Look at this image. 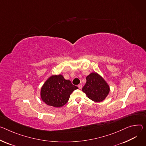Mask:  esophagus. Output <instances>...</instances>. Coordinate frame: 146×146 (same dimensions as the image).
<instances>
[{
	"label": "esophagus",
	"mask_w": 146,
	"mask_h": 146,
	"mask_svg": "<svg viewBox=\"0 0 146 146\" xmlns=\"http://www.w3.org/2000/svg\"><path fill=\"white\" fill-rule=\"evenodd\" d=\"M78 87L79 89H82V84H78Z\"/></svg>",
	"instance_id": "obj_1"
}]
</instances>
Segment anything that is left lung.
Masks as SVG:
<instances>
[{"mask_svg": "<svg viewBox=\"0 0 146 146\" xmlns=\"http://www.w3.org/2000/svg\"><path fill=\"white\" fill-rule=\"evenodd\" d=\"M86 83L82 88L87 97L96 102L104 101L110 88L108 83L97 73H91L86 77Z\"/></svg>", "mask_w": 146, "mask_h": 146, "instance_id": "1", "label": "left lung"}]
</instances>
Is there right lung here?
<instances>
[{
    "mask_svg": "<svg viewBox=\"0 0 146 146\" xmlns=\"http://www.w3.org/2000/svg\"><path fill=\"white\" fill-rule=\"evenodd\" d=\"M78 87L62 75H52L44 83L41 90V100L48 105L62 107L68 102L70 94Z\"/></svg>",
    "mask_w": 146,
    "mask_h": 146,
    "instance_id": "obj_1",
    "label": "right lung"
}]
</instances>
